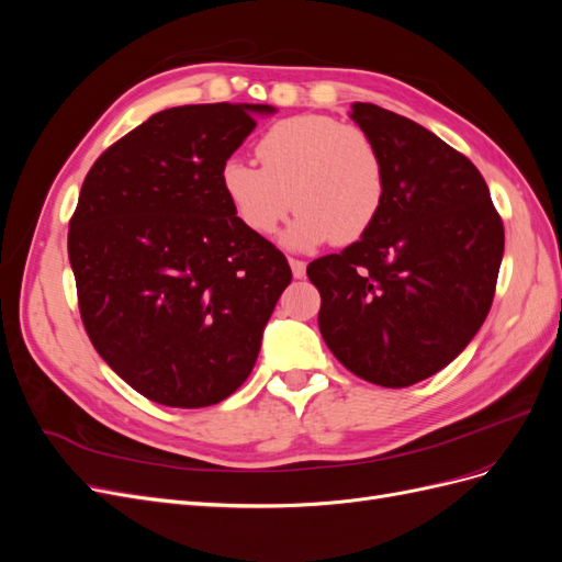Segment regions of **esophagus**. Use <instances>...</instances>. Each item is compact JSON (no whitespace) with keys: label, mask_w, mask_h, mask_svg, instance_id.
Segmentation results:
<instances>
[{"label":"esophagus","mask_w":562,"mask_h":562,"mask_svg":"<svg viewBox=\"0 0 562 562\" xmlns=\"http://www.w3.org/2000/svg\"><path fill=\"white\" fill-rule=\"evenodd\" d=\"M288 262H291V269H293V277L295 279H302L304 274H307V262H302L297 258H291Z\"/></svg>","instance_id":"esophagus-1"}]
</instances>
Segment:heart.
<instances>
[{
	"mask_svg": "<svg viewBox=\"0 0 562 562\" xmlns=\"http://www.w3.org/2000/svg\"><path fill=\"white\" fill-rule=\"evenodd\" d=\"M255 155L262 168L236 157L220 168L223 192L250 232L271 234L293 206L297 217L283 236L293 248L351 244L375 225L386 173L363 128L328 114H297L269 126Z\"/></svg>",
	"mask_w": 562,
	"mask_h": 562,
	"instance_id": "b5f03b06",
	"label": "heart"
}]
</instances>
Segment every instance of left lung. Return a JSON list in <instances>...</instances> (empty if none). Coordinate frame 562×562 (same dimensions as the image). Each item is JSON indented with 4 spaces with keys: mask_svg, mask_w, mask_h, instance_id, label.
<instances>
[{
    "mask_svg": "<svg viewBox=\"0 0 562 562\" xmlns=\"http://www.w3.org/2000/svg\"><path fill=\"white\" fill-rule=\"evenodd\" d=\"M386 173L382 211L359 241L310 262L318 328L335 359L401 389L454 361L495 297L504 225L464 155L396 112L353 103Z\"/></svg>",
    "mask_w": 562,
    "mask_h": 562,
    "instance_id": "1",
    "label": "left lung"
}]
</instances>
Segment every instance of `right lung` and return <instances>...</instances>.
Listing matches in <instances>:
<instances>
[{
	"label": "right lung",
	"instance_id": "add662e5",
	"mask_svg": "<svg viewBox=\"0 0 562 562\" xmlns=\"http://www.w3.org/2000/svg\"><path fill=\"white\" fill-rule=\"evenodd\" d=\"M271 105H182L108 147L67 234L83 328L145 398L206 407L258 361L293 271L236 217L220 168Z\"/></svg>",
	"mask_w": 562,
	"mask_h": 562
}]
</instances>
